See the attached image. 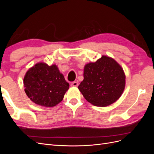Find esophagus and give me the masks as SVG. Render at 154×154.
Segmentation results:
<instances>
[{
	"mask_svg": "<svg viewBox=\"0 0 154 154\" xmlns=\"http://www.w3.org/2000/svg\"><path fill=\"white\" fill-rule=\"evenodd\" d=\"M72 87H78V83L77 82H73L71 83V85Z\"/></svg>",
	"mask_w": 154,
	"mask_h": 154,
	"instance_id": "esophagus-1",
	"label": "esophagus"
}]
</instances>
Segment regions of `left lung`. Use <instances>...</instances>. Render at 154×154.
<instances>
[{
  "instance_id": "obj_1",
  "label": "left lung",
  "mask_w": 154,
  "mask_h": 154,
  "mask_svg": "<svg viewBox=\"0 0 154 154\" xmlns=\"http://www.w3.org/2000/svg\"><path fill=\"white\" fill-rule=\"evenodd\" d=\"M83 77L78 88L86 100L94 106L111 105L124 91L125 75L123 69L114 59L106 56L87 64Z\"/></svg>"
}]
</instances>
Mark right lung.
<instances>
[{"instance_id":"right-lung-1","label":"right lung","mask_w":154,"mask_h":154,"mask_svg":"<svg viewBox=\"0 0 154 154\" xmlns=\"http://www.w3.org/2000/svg\"><path fill=\"white\" fill-rule=\"evenodd\" d=\"M25 92L37 105L51 107L62 101L69 84L56 65L38 63L30 68L24 78Z\"/></svg>"}]
</instances>
